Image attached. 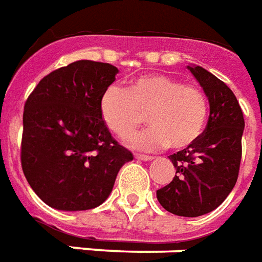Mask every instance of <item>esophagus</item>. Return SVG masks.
I'll return each mask as SVG.
<instances>
[{
  "mask_svg": "<svg viewBox=\"0 0 262 262\" xmlns=\"http://www.w3.org/2000/svg\"><path fill=\"white\" fill-rule=\"evenodd\" d=\"M137 160H141V161H151L154 160V157L152 156H146V154H135Z\"/></svg>",
  "mask_w": 262,
  "mask_h": 262,
  "instance_id": "34e87169",
  "label": "esophagus"
}]
</instances>
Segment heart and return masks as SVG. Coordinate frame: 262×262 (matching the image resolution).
I'll return each mask as SVG.
<instances>
[{
    "mask_svg": "<svg viewBox=\"0 0 262 262\" xmlns=\"http://www.w3.org/2000/svg\"><path fill=\"white\" fill-rule=\"evenodd\" d=\"M100 112L108 129L119 139L130 136L146 121L151 126L130 139L141 150L170 146L190 147L204 130L208 101L204 92L180 79L150 73L135 77L126 90L106 87L100 98Z\"/></svg>",
    "mask_w": 262,
    "mask_h": 262,
    "instance_id": "1",
    "label": "heart"
}]
</instances>
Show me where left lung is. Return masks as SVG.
Listing matches in <instances>:
<instances>
[{
	"label": "left lung",
	"instance_id": "obj_1",
	"mask_svg": "<svg viewBox=\"0 0 262 262\" xmlns=\"http://www.w3.org/2000/svg\"><path fill=\"white\" fill-rule=\"evenodd\" d=\"M187 69L208 98L210 116L190 147L169 156L176 175L157 190V199L172 214L193 218L220 207L236 185L245 118L236 96L222 80L201 67Z\"/></svg>",
	"mask_w": 262,
	"mask_h": 262
}]
</instances>
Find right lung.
Instances as JSON below:
<instances>
[{"mask_svg": "<svg viewBox=\"0 0 262 262\" xmlns=\"http://www.w3.org/2000/svg\"><path fill=\"white\" fill-rule=\"evenodd\" d=\"M118 68L76 61L42 77L23 111L20 161L34 193L55 210L84 211L108 199L130 151L111 136L100 98Z\"/></svg>", "mask_w": 262, "mask_h": 262, "instance_id": "add662e5", "label": "right lung"}]
</instances>
